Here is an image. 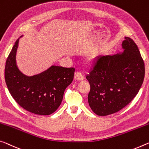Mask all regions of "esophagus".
<instances>
[{"label": "esophagus", "instance_id": "esophagus-1", "mask_svg": "<svg viewBox=\"0 0 149 149\" xmlns=\"http://www.w3.org/2000/svg\"><path fill=\"white\" fill-rule=\"evenodd\" d=\"M74 78L75 79L78 80V81H82L84 79V77L82 74H81V72H76L74 74Z\"/></svg>", "mask_w": 149, "mask_h": 149}]
</instances>
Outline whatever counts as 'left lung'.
Returning a JSON list of instances; mask_svg holds the SVG:
<instances>
[{
	"label": "left lung",
	"instance_id": "left-lung-1",
	"mask_svg": "<svg viewBox=\"0 0 149 149\" xmlns=\"http://www.w3.org/2000/svg\"><path fill=\"white\" fill-rule=\"evenodd\" d=\"M123 52L100 56L86 76L90 84L88 103L99 116L119 111L136 95L145 77V63L134 42L125 37Z\"/></svg>",
	"mask_w": 149,
	"mask_h": 149
}]
</instances>
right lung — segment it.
Wrapping results in <instances>:
<instances>
[{
  "mask_svg": "<svg viewBox=\"0 0 149 149\" xmlns=\"http://www.w3.org/2000/svg\"><path fill=\"white\" fill-rule=\"evenodd\" d=\"M19 39L7 58L4 78L11 95L28 111L48 115L56 111L62 103L66 87L74 79V68L52 65L40 74L27 76L16 65V54Z\"/></svg>",
  "mask_w": 149,
  "mask_h": 149,
  "instance_id": "add662e5",
  "label": "right lung"
}]
</instances>
